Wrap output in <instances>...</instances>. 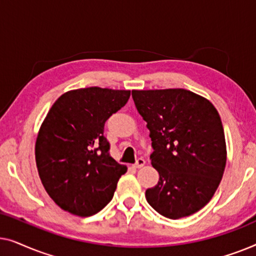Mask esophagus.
I'll return each mask as SVG.
<instances>
[{"instance_id": "esophagus-1", "label": "esophagus", "mask_w": 256, "mask_h": 256, "mask_svg": "<svg viewBox=\"0 0 256 256\" xmlns=\"http://www.w3.org/2000/svg\"><path fill=\"white\" fill-rule=\"evenodd\" d=\"M146 164V160L143 158H138V160H136V163L134 164V168H136V169H140V168H142L143 166Z\"/></svg>"}]
</instances>
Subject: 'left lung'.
I'll list each match as a JSON object with an SVG mask.
<instances>
[{"label": "left lung", "instance_id": "left-lung-1", "mask_svg": "<svg viewBox=\"0 0 256 256\" xmlns=\"http://www.w3.org/2000/svg\"><path fill=\"white\" fill-rule=\"evenodd\" d=\"M146 122L158 183L146 191L152 208L169 219L198 212L214 194L226 166V142L218 110L183 88L132 90Z\"/></svg>", "mask_w": 256, "mask_h": 256}]
</instances>
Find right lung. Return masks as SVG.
Masks as SVG:
<instances>
[{"instance_id": "1", "label": "right lung", "mask_w": 256, "mask_h": 256, "mask_svg": "<svg viewBox=\"0 0 256 256\" xmlns=\"http://www.w3.org/2000/svg\"><path fill=\"white\" fill-rule=\"evenodd\" d=\"M130 90L88 87L59 96L38 132L34 155L40 180L59 208L90 216L113 198L127 166L110 154L104 124Z\"/></svg>"}]
</instances>
